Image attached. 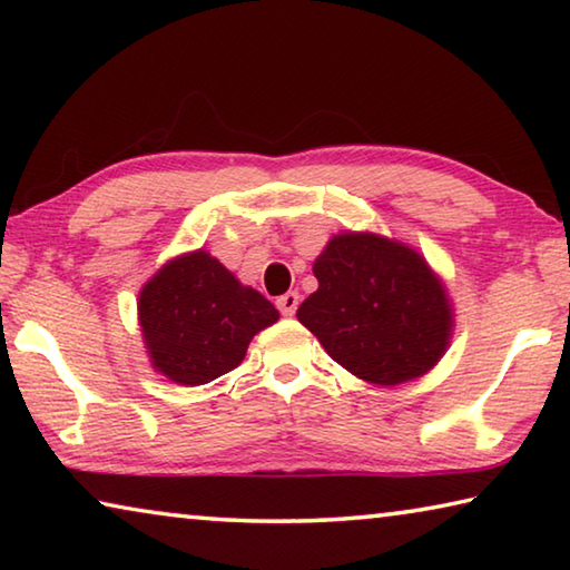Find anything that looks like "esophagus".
I'll list each match as a JSON object with an SVG mask.
<instances>
[{"label":"esophagus","mask_w":570,"mask_h":570,"mask_svg":"<svg viewBox=\"0 0 570 570\" xmlns=\"http://www.w3.org/2000/svg\"><path fill=\"white\" fill-rule=\"evenodd\" d=\"M276 306H278V312H282L284 316H294L296 306H298V294L296 292H288L284 296H278L276 298Z\"/></svg>","instance_id":"1"}]
</instances>
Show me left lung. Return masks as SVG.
I'll list each match as a JSON object with an SVG mask.
<instances>
[{
	"label": "left lung",
	"instance_id": "left-lung-1",
	"mask_svg": "<svg viewBox=\"0 0 570 570\" xmlns=\"http://www.w3.org/2000/svg\"><path fill=\"white\" fill-rule=\"evenodd\" d=\"M302 322L346 372L380 387L417 380L448 352L455 314L417 250L377 234L332 236Z\"/></svg>",
	"mask_w": 570,
	"mask_h": 570
}]
</instances>
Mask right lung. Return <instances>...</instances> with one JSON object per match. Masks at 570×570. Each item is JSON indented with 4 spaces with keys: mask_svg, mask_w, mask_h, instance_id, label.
Returning <instances> with one entry per match:
<instances>
[{
    "mask_svg": "<svg viewBox=\"0 0 570 570\" xmlns=\"http://www.w3.org/2000/svg\"><path fill=\"white\" fill-rule=\"evenodd\" d=\"M138 320L153 370L198 387L236 370L248 342L278 322V312L198 248L170 258L140 288Z\"/></svg>",
    "mask_w": 570,
    "mask_h": 570,
    "instance_id": "obj_1",
    "label": "right lung"
}]
</instances>
